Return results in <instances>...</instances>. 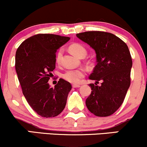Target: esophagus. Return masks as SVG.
<instances>
[{"instance_id": "1", "label": "esophagus", "mask_w": 147, "mask_h": 147, "mask_svg": "<svg viewBox=\"0 0 147 147\" xmlns=\"http://www.w3.org/2000/svg\"><path fill=\"white\" fill-rule=\"evenodd\" d=\"M72 86H73V87H80V85H79V84H73V85H72Z\"/></svg>"}]
</instances>
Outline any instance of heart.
Wrapping results in <instances>:
<instances>
[{
	"label": "heart",
	"instance_id": "1",
	"mask_svg": "<svg viewBox=\"0 0 147 147\" xmlns=\"http://www.w3.org/2000/svg\"><path fill=\"white\" fill-rule=\"evenodd\" d=\"M69 50L76 56L80 57V58L85 57L87 53L86 48L82 44H78V43H75V44L70 45ZM62 55H63V49L60 48L57 51L55 56V60L57 63H59L61 61ZM85 76V71L83 69H70V70H67V71H65L62 74V78L68 82H72V83H77L80 81V79L84 78Z\"/></svg>",
	"mask_w": 147,
	"mask_h": 147
}]
</instances>
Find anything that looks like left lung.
<instances>
[{"label":"left lung","instance_id":"8db88e82","mask_svg":"<svg viewBox=\"0 0 147 147\" xmlns=\"http://www.w3.org/2000/svg\"><path fill=\"white\" fill-rule=\"evenodd\" d=\"M94 49L96 65L90 79L102 85L90 84L92 92L85 101L97 117L113 115L121 106L131 85L133 62L128 46L115 34L103 31H87L76 34Z\"/></svg>","mask_w":147,"mask_h":147}]
</instances>
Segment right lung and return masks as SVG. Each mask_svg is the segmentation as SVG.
Masks as SVG:
<instances>
[{"mask_svg": "<svg viewBox=\"0 0 147 147\" xmlns=\"http://www.w3.org/2000/svg\"><path fill=\"white\" fill-rule=\"evenodd\" d=\"M69 37L37 34L21 43L15 56V69L23 94L30 106L42 117H55L67 103L70 82L60 78L54 88L49 80L55 68L56 51Z\"/></svg>", "mask_w": 147, "mask_h": 147, "instance_id": "1", "label": "right lung"}]
</instances>
